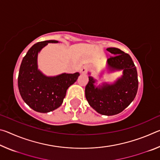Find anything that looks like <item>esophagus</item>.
Masks as SVG:
<instances>
[{
    "instance_id": "34e87169",
    "label": "esophagus",
    "mask_w": 160,
    "mask_h": 160,
    "mask_svg": "<svg viewBox=\"0 0 160 160\" xmlns=\"http://www.w3.org/2000/svg\"><path fill=\"white\" fill-rule=\"evenodd\" d=\"M87 70H88V69H87V68L86 67H83V68H82L80 69V72L82 74H85V73H86Z\"/></svg>"
}]
</instances>
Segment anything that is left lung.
Listing matches in <instances>:
<instances>
[{
    "instance_id": "obj_1",
    "label": "left lung",
    "mask_w": 160,
    "mask_h": 160,
    "mask_svg": "<svg viewBox=\"0 0 160 160\" xmlns=\"http://www.w3.org/2000/svg\"><path fill=\"white\" fill-rule=\"evenodd\" d=\"M113 56L107 60L110 70H123V76L113 84H104L96 88L92 77L85 87V97L89 104L99 113L106 116L117 114L133 101L138 88L136 68L128 53L117 48H108Z\"/></svg>"
}]
</instances>
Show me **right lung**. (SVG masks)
I'll return each mask as SVG.
<instances>
[{"mask_svg": "<svg viewBox=\"0 0 160 160\" xmlns=\"http://www.w3.org/2000/svg\"><path fill=\"white\" fill-rule=\"evenodd\" d=\"M56 40L38 42L29 48L22 61L18 75V88L22 98L32 109L47 113L62 104L69 87L79 77V72L63 73L47 77L37 69V54L48 43Z\"/></svg>", "mask_w": 160, "mask_h": 160, "instance_id": "right-lung-1", "label": "right lung"}]
</instances>
